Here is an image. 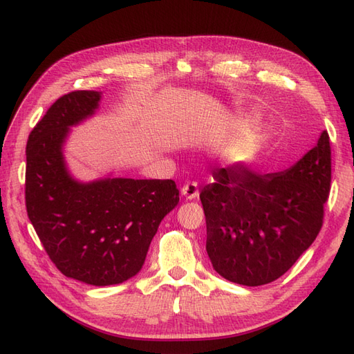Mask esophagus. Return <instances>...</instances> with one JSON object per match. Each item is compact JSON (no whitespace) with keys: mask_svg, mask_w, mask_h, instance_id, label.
Returning <instances> with one entry per match:
<instances>
[{"mask_svg":"<svg viewBox=\"0 0 354 354\" xmlns=\"http://www.w3.org/2000/svg\"><path fill=\"white\" fill-rule=\"evenodd\" d=\"M200 194V189H198L196 182H187L182 187V195L186 198V200H195V198Z\"/></svg>","mask_w":354,"mask_h":354,"instance_id":"1","label":"esophagus"}]
</instances>
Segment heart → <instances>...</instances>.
Returning <instances> with one entry per match:
<instances>
[{
    "instance_id": "1",
    "label": "heart",
    "mask_w": 354,
    "mask_h": 354,
    "mask_svg": "<svg viewBox=\"0 0 354 354\" xmlns=\"http://www.w3.org/2000/svg\"><path fill=\"white\" fill-rule=\"evenodd\" d=\"M252 147V140L249 136L240 138L228 142L225 147L222 149V156L230 163H242L248 159L249 151Z\"/></svg>"
}]
</instances>
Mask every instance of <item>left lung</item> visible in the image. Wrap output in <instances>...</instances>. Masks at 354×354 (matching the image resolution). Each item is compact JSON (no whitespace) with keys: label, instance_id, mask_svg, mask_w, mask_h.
<instances>
[{"label":"left lung","instance_id":"obj_1","mask_svg":"<svg viewBox=\"0 0 354 354\" xmlns=\"http://www.w3.org/2000/svg\"><path fill=\"white\" fill-rule=\"evenodd\" d=\"M213 178L200 200L214 270L240 286L273 282L323 227L332 182L329 133L290 169L258 174L237 165L213 171Z\"/></svg>","mask_w":354,"mask_h":354}]
</instances>
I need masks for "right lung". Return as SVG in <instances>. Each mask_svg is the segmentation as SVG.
<instances>
[{
    "mask_svg": "<svg viewBox=\"0 0 354 354\" xmlns=\"http://www.w3.org/2000/svg\"><path fill=\"white\" fill-rule=\"evenodd\" d=\"M100 93L57 99L27 142L25 207L50 261L64 277L114 286L141 270L160 221L178 203L172 180L105 178L77 183L62 147L68 126L90 117Z\"/></svg>",
    "mask_w": 354,
    "mask_h": 354,
    "instance_id": "1",
    "label": "right lung"
}]
</instances>
